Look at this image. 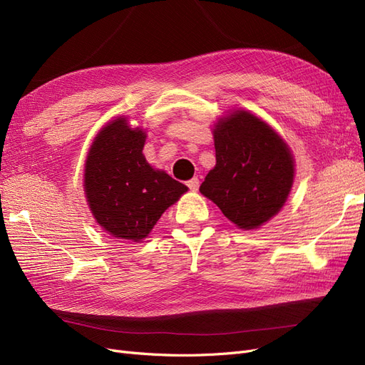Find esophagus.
I'll use <instances>...</instances> for the list:
<instances>
[{"mask_svg":"<svg viewBox=\"0 0 365 365\" xmlns=\"http://www.w3.org/2000/svg\"><path fill=\"white\" fill-rule=\"evenodd\" d=\"M187 187H189L192 192H196L197 189H200V180L192 178L190 181H187Z\"/></svg>","mask_w":365,"mask_h":365,"instance_id":"esophagus-1","label":"esophagus"}]
</instances>
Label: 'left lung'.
Segmentation results:
<instances>
[{"label": "left lung", "mask_w": 365, "mask_h": 365, "mask_svg": "<svg viewBox=\"0 0 365 365\" xmlns=\"http://www.w3.org/2000/svg\"><path fill=\"white\" fill-rule=\"evenodd\" d=\"M216 165L200 192L242 230L277 215L291 193L295 163L289 146L267 121L233 109L213 128Z\"/></svg>", "instance_id": "obj_1"}]
</instances>
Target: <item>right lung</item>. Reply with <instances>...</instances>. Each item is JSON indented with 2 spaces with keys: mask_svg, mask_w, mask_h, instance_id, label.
I'll return each mask as SVG.
<instances>
[{
  "mask_svg": "<svg viewBox=\"0 0 365 365\" xmlns=\"http://www.w3.org/2000/svg\"><path fill=\"white\" fill-rule=\"evenodd\" d=\"M146 132L115 117L96 135L85 160L83 190L88 207L108 235L140 242L187 187L143 155Z\"/></svg>",
  "mask_w": 365,
  "mask_h": 365,
  "instance_id": "right-lung-1",
  "label": "right lung"
}]
</instances>
